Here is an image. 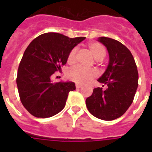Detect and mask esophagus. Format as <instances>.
<instances>
[{
    "mask_svg": "<svg viewBox=\"0 0 152 152\" xmlns=\"http://www.w3.org/2000/svg\"><path fill=\"white\" fill-rule=\"evenodd\" d=\"M76 88H82V86L83 84H76Z\"/></svg>",
    "mask_w": 152,
    "mask_h": 152,
    "instance_id": "34e87169",
    "label": "esophagus"
}]
</instances>
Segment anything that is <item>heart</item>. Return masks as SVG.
I'll list each match as a JSON object with an SVG mask.
<instances>
[{
  "instance_id": "obj_1",
  "label": "heart",
  "mask_w": 152,
  "mask_h": 152,
  "mask_svg": "<svg viewBox=\"0 0 152 152\" xmlns=\"http://www.w3.org/2000/svg\"><path fill=\"white\" fill-rule=\"evenodd\" d=\"M88 49L90 52L96 60L102 59L106 55L105 48L100 43L97 42H91L88 45ZM76 55H77V49L74 48L69 52L68 56V62L69 64H74L76 61ZM68 77L75 82L85 84L94 79L97 76V72L94 70H85L80 67L70 69L68 72Z\"/></svg>"
}]
</instances>
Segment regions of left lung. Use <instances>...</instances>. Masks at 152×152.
<instances>
[{
	"label": "left lung",
	"mask_w": 152,
	"mask_h": 152,
	"mask_svg": "<svg viewBox=\"0 0 152 152\" xmlns=\"http://www.w3.org/2000/svg\"><path fill=\"white\" fill-rule=\"evenodd\" d=\"M98 41L109 52L108 67L97 80L107 88H94L86 99V106L93 116L110 121L123 116L132 104L139 84V73L127 47L108 37H100Z\"/></svg>",
	"instance_id": "8db88e82"
}]
</instances>
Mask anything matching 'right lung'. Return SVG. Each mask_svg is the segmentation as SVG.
I'll return each mask as SVG.
<instances>
[{
    "instance_id": "add662e5",
    "label": "right lung",
    "mask_w": 152,
    "mask_h": 152,
    "mask_svg": "<svg viewBox=\"0 0 152 152\" xmlns=\"http://www.w3.org/2000/svg\"><path fill=\"white\" fill-rule=\"evenodd\" d=\"M85 37L69 38L61 33H47L36 37L24 52L17 84L21 103L38 118L55 116L65 106L68 93L75 84L51 82V77L66 64L69 52Z\"/></svg>"
}]
</instances>
